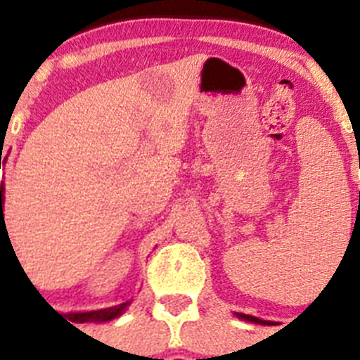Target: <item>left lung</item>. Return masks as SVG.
<instances>
[{
  "label": "left lung",
  "instance_id": "left-lung-1",
  "mask_svg": "<svg viewBox=\"0 0 360 360\" xmlns=\"http://www.w3.org/2000/svg\"><path fill=\"white\" fill-rule=\"evenodd\" d=\"M236 317H240V319H245V321L257 323V325H273V321H264V319H260V317L248 316V314H236Z\"/></svg>",
  "mask_w": 360,
  "mask_h": 360
}]
</instances>
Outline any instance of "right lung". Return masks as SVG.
Listing matches in <instances>:
<instances>
[{
	"mask_svg": "<svg viewBox=\"0 0 360 360\" xmlns=\"http://www.w3.org/2000/svg\"><path fill=\"white\" fill-rule=\"evenodd\" d=\"M5 184L1 181V217H3V200H5ZM6 226H5V217H3V224H1V236L5 235ZM131 305V301H125V303H120V305L111 307V309H102V310H91V312H73L68 314L71 321L75 323H102V321H111L115 317L122 316L124 310Z\"/></svg>",
	"mask_w": 360,
	"mask_h": 360,
	"instance_id": "1",
	"label": "right lung"
}]
</instances>
